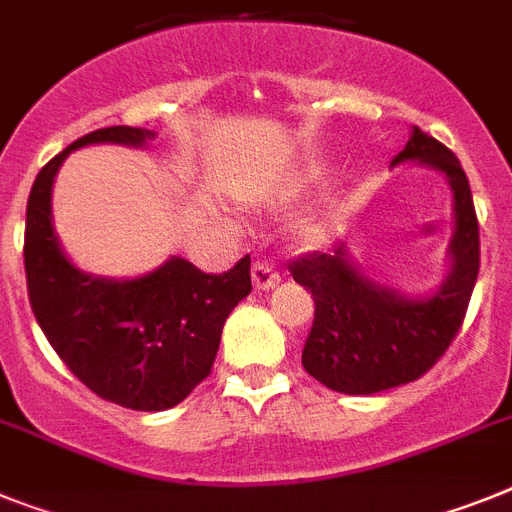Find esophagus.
Returning <instances> with one entry per match:
<instances>
[{
  "mask_svg": "<svg viewBox=\"0 0 512 512\" xmlns=\"http://www.w3.org/2000/svg\"><path fill=\"white\" fill-rule=\"evenodd\" d=\"M252 281H255L257 289H273L281 281V276H278V270L273 265L265 263V260H257L252 265Z\"/></svg>",
  "mask_w": 512,
  "mask_h": 512,
  "instance_id": "obj_1",
  "label": "esophagus"
}]
</instances>
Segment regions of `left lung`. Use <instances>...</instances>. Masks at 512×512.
Listing matches in <instances>:
<instances>
[{
  "label": "left lung",
  "mask_w": 512,
  "mask_h": 512,
  "mask_svg": "<svg viewBox=\"0 0 512 512\" xmlns=\"http://www.w3.org/2000/svg\"><path fill=\"white\" fill-rule=\"evenodd\" d=\"M401 161L429 163L453 187V270L432 299H403L372 283L349 263L343 244L289 263L294 281L315 299L302 364L336 393L372 395L427 375L458 336L479 276V221L461 161L419 127L393 166Z\"/></svg>",
  "instance_id": "left-lung-1"
}]
</instances>
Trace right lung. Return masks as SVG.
Segmentation results:
<instances>
[{
  "label": "right lung",
  "instance_id": "1",
  "mask_svg": "<svg viewBox=\"0 0 512 512\" xmlns=\"http://www.w3.org/2000/svg\"><path fill=\"white\" fill-rule=\"evenodd\" d=\"M156 132L106 127L83 135L38 171L25 213L30 309L51 349L98 398L132 411L182 403L210 375L223 322L252 291L249 255L226 273H203L174 257L135 281L85 276L62 255L51 226V184L75 148L143 145Z\"/></svg>",
  "mask_w": 512,
  "mask_h": 512
}]
</instances>
